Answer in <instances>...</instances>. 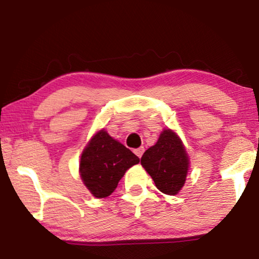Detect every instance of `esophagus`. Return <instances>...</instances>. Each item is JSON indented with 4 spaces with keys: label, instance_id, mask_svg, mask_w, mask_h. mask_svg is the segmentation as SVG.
Listing matches in <instances>:
<instances>
[{
    "label": "esophagus",
    "instance_id": "34e87169",
    "mask_svg": "<svg viewBox=\"0 0 259 259\" xmlns=\"http://www.w3.org/2000/svg\"><path fill=\"white\" fill-rule=\"evenodd\" d=\"M143 153H144V148H143V147L137 148V149H135V154H136L139 157H142Z\"/></svg>",
    "mask_w": 259,
    "mask_h": 259
}]
</instances>
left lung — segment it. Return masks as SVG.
<instances>
[{
	"instance_id": "8db88e82",
	"label": "left lung",
	"mask_w": 259,
	"mask_h": 259,
	"mask_svg": "<svg viewBox=\"0 0 259 259\" xmlns=\"http://www.w3.org/2000/svg\"><path fill=\"white\" fill-rule=\"evenodd\" d=\"M141 164L153 179L158 191L175 195L184 187L189 160L177 134L164 129L155 146L144 151Z\"/></svg>"
}]
</instances>
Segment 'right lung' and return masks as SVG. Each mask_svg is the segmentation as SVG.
I'll return each mask as SVG.
<instances>
[{"label":"right lung","mask_w":259,"mask_h":259,"mask_svg":"<svg viewBox=\"0 0 259 259\" xmlns=\"http://www.w3.org/2000/svg\"><path fill=\"white\" fill-rule=\"evenodd\" d=\"M139 162L132 150L102 129L82 150L79 173L91 194L102 199L111 194L125 171Z\"/></svg>","instance_id":"add662e5"}]
</instances>
